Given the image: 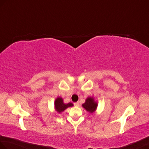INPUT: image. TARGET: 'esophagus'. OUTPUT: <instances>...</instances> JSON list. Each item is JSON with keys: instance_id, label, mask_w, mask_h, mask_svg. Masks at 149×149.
<instances>
[{"instance_id": "34e87169", "label": "esophagus", "mask_w": 149, "mask_h": 149, "mask_svg": "<svg viewBox=\"0 0 149 149\" xmlns=\"http://www.w3.org/2000/svg\"><path fill=\"white\" fill-rule=\"evenodd\" d=\"M74 105L75 107H79V102H75L74 103Z\"/></svg>"}]
</instances>
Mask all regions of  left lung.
Returning a JSON list of instances; mask_svg holds the SVG:
<instances>
[{
	"instance_id": "left-lung-1",
	"label": "left lung",
	"mask_w": 149,
	"mask_h": 149,
	"mask_svg": "<svg viewBox=\"0 0 149 149\" xmlns=\"http://www.w3.org/2000/svg\"><path fill=\"white\" fill-rule=\"evenodd\" d=\"M97 103L95 102L93 97L88 98L86 100V102L84 104H82V107L89 113L94 112L96 107H97Z\"/></svg>"
}]
</instances>
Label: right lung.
I'll return each instance as SVG.
<instances>
[{"label":"right lung","instance_id":"1","mask_svg":"<svg viewBox=\"0 0 149 149\" xmlns=\"http://www.w3.org/2000/svg\"><path fill=\"white\" fill-rule=\"evenodd\" d=\"M54 106H55V109H56V111L58 113H61L64 110L67 109L68 107H70L73 106V104L72 103H68L67 104H65L63 102V99L59 97L57 98L55 100L54 103Z\"/></svg>","mask_w":149,"mask_h":149}]
</instances>
